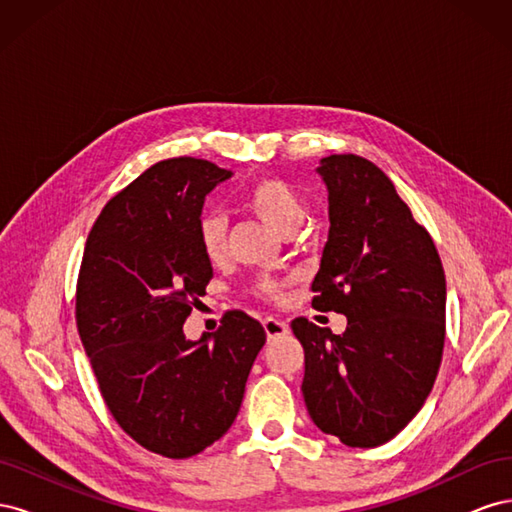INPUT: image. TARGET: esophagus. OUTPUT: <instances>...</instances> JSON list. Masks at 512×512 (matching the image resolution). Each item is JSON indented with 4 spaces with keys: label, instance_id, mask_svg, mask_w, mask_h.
<instances>
[{
    "label": "esophagus",
    "instance_id": "1",
    "mask_svg": "<svg viewBox=\"0 0 512 512\" xmlns=\"http://www.w3.org/2000/svg\"><path fill=\"white\" fill-rule=\"evenodd\" d=\"M262 327H265L269 339L282 337V335L288 333V324L284 320H277V318H265V322H262Z\"/></svg>",
    "mask_w": 512,
    "mask_h": 512
}]
</instances>
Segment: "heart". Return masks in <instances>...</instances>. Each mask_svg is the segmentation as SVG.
<instances>
[{
	"label": "heart",
	"mask_w": 512,
	"mask_h": 512,
	"mask_svg": "<svg viewBox=\"0 0 512 512\" xmlns=\"http://www.w3.org/2000/svg\"><path fill=\"white\" fill-rule=\"evenodd\" d=\"M243 205L250 209L256 218H260L282 237H290L297 230L305 215L307 205L299 190L292 183L280 177H262L252 181L243 190ZM198 243L200 250L213 265H220L228 256V226L224 215L218 211H207L198 220ZM256 292L260 297L280 301L282 299V284L260 277L256 282Z\"/></svg>",
	"instance_id": "1"
}]
</instances>
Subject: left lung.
<instances>
[{
    "instance_id": "left-lung-1",
    "label": "left lung",
    "mask_w": 512,
    "mask_h": 512,
    "mask_svg": "<svg viewBox=\"0 0 512 512\" xmlns=\"http://www.w3.org/2000/svg\"><path fill=\"white\" fill-rule=\"evenodd\" d=\"M329 241L312 307L348 318L342 335L290 322L305 352L303 399L318 429L352 448L393 440L423 408L446 337V280L425 226L393 181L354 153L322 158Z\"/></svg>"
}]
</instances>
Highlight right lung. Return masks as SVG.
I'll list each match as a JSON object with an SVG mask.
<instances>
[{
    "instance_id": "1",
    "label": "right lung",
    "mask_w": 512,
    "mask_h": 512,
    "mask_svg": "<svg viewBox=\"0 0 512 512\" xmlns=\"http://www.w3.org/2000/svg\"><path fill=\"white\" fill-rule=\"evenodd\" d=\"M228 177L196 158L147 168L100 211L76 280V327L106 408L134 442L168 459L198 455L230 429L267 342L241 309L226 312L211 339L183 335L213 277L200 211Z\"/></svg>"
}]
</instances>
